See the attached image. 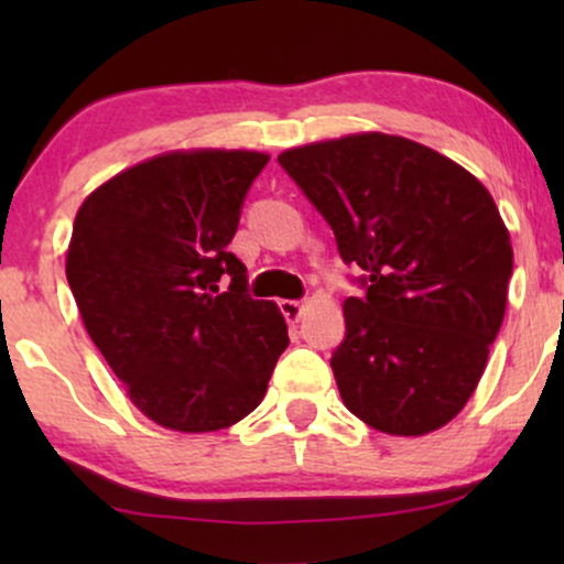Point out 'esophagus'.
Wrapping results in <instances>:
<instances>
[{
	"instance_id": "34e87169",
	"label": "esophagus",
	"mask_w": 564,
	"mask_h": 564,
	"mask_svg": "<svg viewBox=\"0 0 564 564\" xmlns=\"http://www.w3.org/2000/svg\"><path fill=\"white\" fill-rule=\"evenodd\" d=\"M280 311L288 323H297L303 318V303L300 300H280Z\"/></svg>"
}]
</instances>
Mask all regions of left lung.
Here are the masks:
<instances>
[{
  "mask_svg": "<svg viewBox=\"0 0 564 564\" xmlns=\"http://www.w3.org/2000/svg\"><path fill=\"white\" fill-rule=\"evenodd\" d=\"M276 161L334 228L346 264L367 272L330 359L344 405L392 436L446 426L506 315L513 249L490 192L403 135L354 133Z\"/></svg>",
  "mask_w": 564,
  "mask_h": 564,
  "instance_id": "1",
  "label": "left lung"
}]
</instances>
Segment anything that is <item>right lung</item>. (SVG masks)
<instances>
[{
  "mask_svg": "<svg viewBox=\"0 0 564 564\" xmlns=\"http://www.w3.org/2000/svg\"><path fill=\"white\" fill-rule=\"evenodd\" d=\"M267 161L159 153L99 184L76 213L66 280L84 328L138 411L164 429L207 434L246 419L290 344L280 307L246 295V267L228 251Z\"/></svg>",
  "mask_w": 564,
  "mask_h": 564,
  "instance_id": "right-lung-1",
  "label": "right lung"
}]
</instances>
